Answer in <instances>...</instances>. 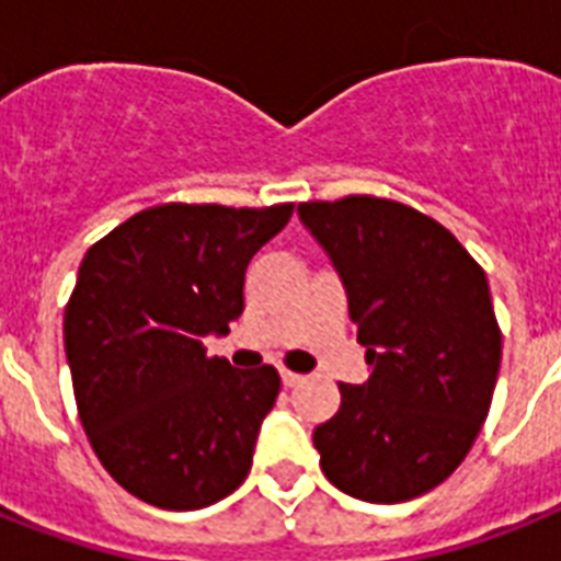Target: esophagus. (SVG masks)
I'll return each instance as SVG.
<instances>
[{"instance_id": "esophagus-1", "label": "esophagus", "mask_w": 561, "mask_h": 561, "mask_svg": "<svg viewBox=\"0 0 561 561\" xmlns=\"http://www.w3.org/2000/svg\"><path fill=\"white\" fill-rule=\"evenodd\" d=\"M305 377L302 375H296V371H288V368H282V383L288 386V389H294V386L302 383Z\"/></svg>"}]
</instances>
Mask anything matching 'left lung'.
Returning <instances> with one entry per match:
<instances>
[{"instance_id": "8db88e82", "label": "left lung", "mask_w": 561, "mask_h": 561, "mask_svg": "<svg viewBox=\"0 0 561 561\" xmlns=\"http://www.w3.org/2000/svg\"><path fill=\"white\" fill-rule=\"evenodd\" d=\"M302 225L348 294L371 375L340 383L313 430L336 490L375 504L430 493L458 470L493 400L502 328L476 259L444 225L375 195L305 202Z\"/></svg>"}]
</instances>
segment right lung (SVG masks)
<instances>
[{"mask_svg": "<svg viewBox=\"0 0 561 561\" xmlns=\"http://www.w3.org/2000/svg\"><path fill=\"white\" fill-rule=\"evenodd\" d=\"M294 204H161L91 244L66 305L80 423L123 490L161 510H202L248 478L279 394L273 366L207 357L244 311V271Z\"/></svg>", "mask_w": 561, "mask_h": 561, "instance_id": "add662e5", "label": "right lung"}]
</instances>
